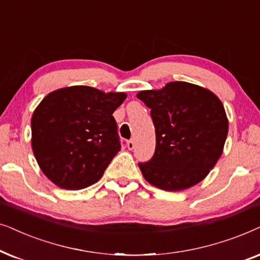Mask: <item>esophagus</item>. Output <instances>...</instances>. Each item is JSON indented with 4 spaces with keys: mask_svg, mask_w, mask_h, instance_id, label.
I'll return each mask as SVG.
<instances>
[{
    "mask_svg": "<svg viewBox=\"0 0 260 260\" xmlns=\"http://www.w3.org/2000/svg\"><path fill=\"white\" fill-rule=\"evenodd\" d=\"M134 146H136V145H134L133 140H128L127 141V148H128V150H133Z\"/></svg>",
    "mask_w": 260,
    "mask_h": 260,
    "instance_id": "obj_1",
    "label": "esophagus"
}]
</instances>
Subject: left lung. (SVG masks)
<instances>
[{"label": "left lung", "mask_w": 260, "mask_h": 260, "mask_svg": "<svg viewBox=\"0 0 260 260\" xmlns=\"http://www.w3.org/2000/svg\"><path fill=\"white\" fill-rule=\"evenodd\" d=\"M137 98L151 109L155 151L139 162L144 178L166 191L191 188L207 177L223 151L228 119L220 99L202 86L170 82Z\"/></svg>", "instance_id": "8db88e82"}]
</instances>
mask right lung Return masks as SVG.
Wrapping results in <instances>:
<instances>
[{"label": "right lung", "mask_w": 260, "mask_h": 260, "mask_svg": "<svg viewBox=\"0 0 260 260\" xmlns=\"http://www.w3.org/2000/svg\"><path fill=\"white\" fill-rule=\"evenodd\" d=\"M124 92H103L86 85L61 88L45 96L34 110L32 148L45 176L59 188L94 184L121 150L113 113Z\"/></svg>", "instance_id": "add662e5"}]
</instances>
